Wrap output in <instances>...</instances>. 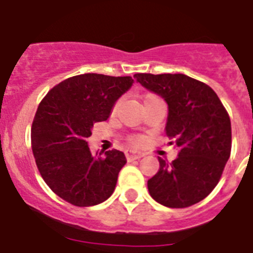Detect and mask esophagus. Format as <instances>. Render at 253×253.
Returning <instances> with one entry per match:
<instances>
[{"label": "esophagus", "mask_w": 253, "mask_h": 253, "mask_svg": "<svg viewBox=\"0 0 253 253\" xmlns=\"http://www.w3.org/2000/svg\"><path fill=\"white\" fill-rule=\"evenodd\" d=\"M144 154L143 152H136V151H127L126 158L128 162H132V160H138V159L143 158Z\"/></svg>", "instance_id": "1"}]
</instances>
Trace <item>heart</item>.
I'll use <instances>...</instances> for the list:
<instances>
[{"mask_svg":"<svg viewBox=\"0 0 253 253\" xmlns=\"http://www.w3.org/2000/svg\"><path fill=\"white\" fill-rule=\"evenodd\" d=\"M131 140H132V143H136V144L142 142V139L138 138V136H136V138H132V139H131Z\"/></svg>","mask_w":253,"mask_h":253,"instance_id":"obj_1","label":"heart"}]
</instances>
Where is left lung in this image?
Wrapping results in <instances>:
<instances>
[{
    "label": "left lung",
    "mask_w": 253,
    "mask_h": 253,
    "mask_svg": "<svg viewBox=\"0 0 253 253\" xmlns=\"http://www.w3.org/2000/svg\"><path fill=\"white\" fill-rule=\"evenodd\" d=\"M136 80L168 105L167 136L178 155L170 164L159 158L148 180L151 197L167 208H188L208 197L231 152V122L211 87L182 73H138Z\"/></svg>",
    "instance_id": "1"
}]
</instances>
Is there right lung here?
<instances>
[{"label": "right lung", "mask_w": 253, "mask_h": 253, "mask_svg": "<svg viewBox=\"0 0 253 253\" xmlns=\"http://www.w3.org/2000/svg\"><path fill=\"white\" fill-rule=\"evenodd\" d=\"M132 84L130 76L84 73L53 86L38 107L31 127L34 158L45 184L69 204L94 206L114 192L126 156L118 150L91 155L87 138Z\"/></svg>", "instance_id": "right-lung-1"}]
</instances>
